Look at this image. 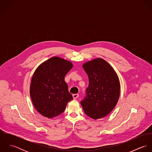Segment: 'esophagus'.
I'll return each mask as SVG.
<instances>
[{
    "mask_svg": "<svg viewBox=\"0 0 152 152\" xmlns=\"http://www.w3.org/2000/svg\"><path fill=\"white\" fill-rule=\"evenodd\" d=\"M72 96H73V98L74 99H77L78 98L79 96V95L78 94H73L72 95Z\"/></svg>",
    "mask_w": 152,
    "mask_h": 152,
    "instance_id": "obj_1",
    "label": "esophagus"
}]
</instances>
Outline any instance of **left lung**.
<instances>
[{
	"instance_id": "1",
	"label": "left lung",
	"mask_w": 152,
	"mask_h": 152,
	"mask_svg": "<svg viewBox=\"0 0 152 152\" xmlns=\"http://www.w3.org/2000/svg\"><path fill=\"white\" fill-rule=\"evenodd\" d=\"M89 79L86 96L81 101L87 116L102 118L113 109L120 95V83L117 74L108 62L98 58L83 65Z\"/></svg>"
}]
</instances>
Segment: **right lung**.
I'll list each match as a JSON object with an SVG mask.
<instances>
[{"instance_id": "right-lung-1", "label": "right lung", "mask_w": 152, "mask_h": 152, "mask_svg": "<svg viewBox=\"0 0 152 152\" xmlns=\"http://www.w3.org/2000/svg\"><path fill=\"white\" fill-rule=\"evenodd\" d=\"M72 66L69 61L53 57L36 69L31 81L30 94L35 108L44 117L58 116L73 99L64 80Z\"/></svg>"}]
</instances>
